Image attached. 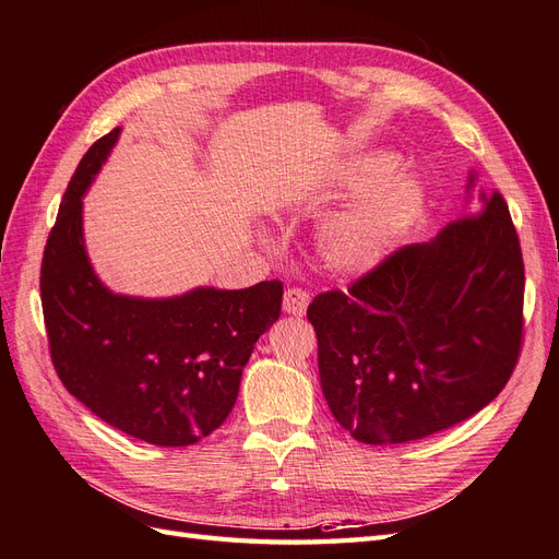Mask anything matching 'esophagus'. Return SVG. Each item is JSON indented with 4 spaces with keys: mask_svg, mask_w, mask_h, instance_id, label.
<instances>
[{
    "mask_svg": "<svg viewBox=\"0 0 559 559\" xmlns=\"http://www.w3.org/2000/svg\"><path fill=\"white\" fill-rule=\"evenodd\" d=\"M309 307V293L302 288H288L283 295V311L290 317H305Z\"/></svg>",
    "mask_w": 559,
    "mask_h": 559,
    "instance_id": "obj_1",
    "label": "esophagus"
}]
</instances>
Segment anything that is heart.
Returning a JSON list of instances; mask_svg holds the SVG:
<instances>
[{
	"instance_id": "obj_1",
	"label": "heart",
	"mask_w": 559,
	"mask_h": 559,
	"mask_svg": "<svg viewBox=\"0 0 559 559\" xmlns=\"http://www.w3.org/2000/svg\"><path fill=\"white\" fill-rule=\"evenodd\" d=\"M394 167V157L382 153L366 157L347 171L352 189H373L323 228L319 250L328 269L337 274H366L388 260L420 217L425 191L416 177L402 175L377 182L390 177Z\"/></svg>"
}]
</instances>
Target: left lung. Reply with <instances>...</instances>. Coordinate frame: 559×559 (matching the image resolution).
I'll list each match as a JSON object with an SVG mask.
<instances>
[{"label":"left lung","instance_id":"left-lung-1","mask_svg":"<svg viewBox=\"0 0 559 559\" xmlns=\"http://www.w3.org/2000/svg\"><path fill=\"white\" fill-rule=\"evenodd\" d=\"M522 309L508 203L479 193L435 240L394 250L347 293L313 297L307 319L335 420L356 441L406 443L475 416L518 366Z\"/></svg>","mask_w":559,"mask_h":559}]
</instances>
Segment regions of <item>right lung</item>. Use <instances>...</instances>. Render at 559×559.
<instances>
[{
	"label": "right lung",
	"instance_id": "1",
	"mask_svg": "<svg viewBox=\"0 0 559 559\" xmlns=\"http://www.w3.org/2000/svg\"><path fill=\"white\" fill-rule=\"evenodd\" d=\"M120 127L84 153L41 257V311L63 388L94 416L155 447H189L231 413L254 342L281 317L283 283L112 295L84 250L82 195Z\"/></svg>",
	"mask_w": 559,
	"mask_h": 559
}]
</instances>
